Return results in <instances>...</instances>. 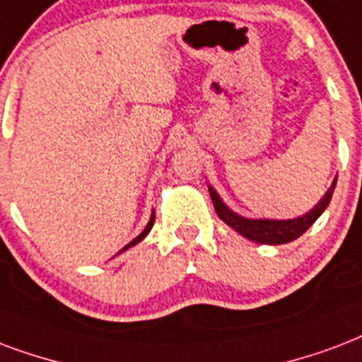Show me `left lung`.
Wrapping results in <instances>:
<instances>
[{"label": "left lung", "mask_w": 362, "mask_h": 362, "mask_svg": "<svg viewBox=\"0 0 362 362\" xmlns=\"http://www.w3.org/2000/svg\"><path fill=\"white\" fill-rule=\"evenodd\" d=\"M336 180L330 184L327 193L322 195L321 201L317 203L310 212H305L302 216L291 218V220H269V218H245L241 214H237L226 205L222 197L218 195V192L212 186H209V193H211V199L214 203V211L220 216V220H224L226 224L233 228L237 233H241L243 237H247L250 241L260 243V245H285L310 230L317 218L321 216L322 212L327 211L328 203L332 199V193H334Z\"/></svg>", "instance_id": "left-lung-1"}]
</instances>
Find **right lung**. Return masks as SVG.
Returning a JSON list of instances; mask_svg holds the SVG:
<instances>
[{"instance_id":"right-lung-1","label":"right lung","mask_w":362,"mask_h":362,"mask_svg":"<svg viewBox=\"0 0 362 362\" xmlns=\"http://www.w3.org/2000/svg\"><path fill=\"white\" fill-rule=\"evenodd\" d=\"M153 222H156V214H153V212H151L150 222H148V226H146V228H144V231H142V233H140V235H138L136 239H132V241L129 243V245H125V247L121 248V250H119V255H121V252H123V250H127V248L134 247V245H138V243L142 241V239H144V237L148 235V233H150V230H151V226H153Z\"/></svg>"}]
</instances>
